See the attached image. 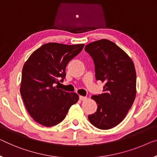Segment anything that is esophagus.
<instances>
[{
  "instance_id": "1",
  "label": "esophagus",
  "mask_w": 157,
  "mask_h": 157,
  "mask_svg": "<svg viewBox=\"0 0 157 157\" xmlns=\"http://www.w3.org/2000/svg\"><path fill=\"white\" fill-rule=\"evenodd\" d=\"M87 98L86 97H83V96H79V100H81V101H85L86 100Z\"/></svg>"
}]
</instances>
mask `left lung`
Listing matches in <instances>:
<instances>
[{
  "label": "left lung",
  "mask_w": 157,
  "mask_h": 157,
  "mask_svg": "<svg viewBox=\"0 0 157 157\" xmlns=\"http://www.w3.org/2000/svg\"><path fill=\"white\" fill-rule=\"evenodd\" d=\"M85 50L94 63L95 78L105 82L101 94L93 95L97 111L89 115L96 128L108 130L122 121L136 96V72L132 60L115 43L107 39L94 41Z\"/></svg>",
  "instance_id": "1"
}]
</instances>
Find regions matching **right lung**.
I'll return each mask as SVG.
<instances>
[{"mask_svg": "<svg viewBox=\"0 0 157 157\" xmlns=\"http://www.w3.org/2000/svg\"><path fill=\"white\" fill-rule=\"evenodd\" d=\"M84 44L48 43L29 56L22 68L20 94L32 118L46 127L63 120L72 105L78 102L76 93L66 92L56 84L63 81L65 67L78 55Z\"/></svg>", "mask_w": 157, "mask_h": 157, "instance_id": "add662e5", "label": "right lung"}]
</instances>
